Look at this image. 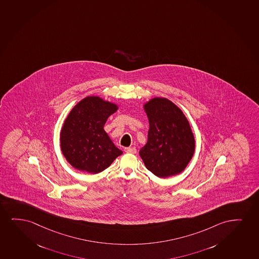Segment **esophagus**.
<instances>
[{
    "instance_id": "obj_1",
    "label": "esophagus",
    "mask_w": 259,
    "mask_h": 259,
    "mask_svg": "<svg viewBox=\"0 0 259 259\" xmlns=\"http://www.w3.org/2000/svg\"><path fill=\"white\" fill-rule=\"evenodd\" d=\"M124 152L125 153H131V154H136V148H124Z\"/></svg>"
}]
</instances>
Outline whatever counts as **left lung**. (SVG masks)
Instances as JSON below:
<instances>
[{
  "mask_svg": "<svg viewBox=\"0 0 259 259\" xmlns=\"http://www.w3.org/2000/svg\"><path fill=\"white\" fill-rule=\"evenodd\" d=\"M143 107L149 130L140 155L146 168L158 178L181 173L194 154V136L189 121L167 98H152Z\"/></svg>",
  "mask_w": 259,
  "mask_h": 259,
  "instance_id": "left-lung-1",
  "label": "left lung"
}]
</instances>
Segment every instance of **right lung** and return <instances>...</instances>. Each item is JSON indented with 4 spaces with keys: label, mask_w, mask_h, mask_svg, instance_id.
<instances>
[{
    "label": "right lung",
    "mask_w": 259,
    "mask_h": 259,
    "mask_svg": "<svg viewBox=\"0 0 259 259\" xmlns=\"http://www.w3.org/2000/svg\"><path fill=\"white\" fill-rule=\"evenodd\" d=\"M118 105L99 97H87L67 115L61 132V151L74 168L97 174L123 152L112 142L104 125Z\"/></svg>",
    "instance_id": "right-lung-1"
}]
</instances>
